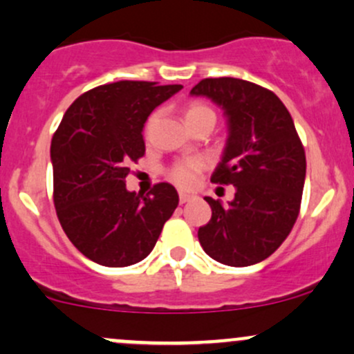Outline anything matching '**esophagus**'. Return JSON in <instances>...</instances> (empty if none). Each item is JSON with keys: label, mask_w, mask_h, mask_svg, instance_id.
Wrapping results in <instances>:
<instances>
[{"label": "esophagus", "mask_w": 354, "mask_h": 354, "mask_svg": "<svg viewBox=\"0 0 354 354\" xmlns=\"http://www.w3.org/2000/svg\"><path fill=\"white\" fill-rule=\"evenodd\" d=\"M193 198V195H189V193H183L181 192L180 193V203L183 205V203H186V201H189Z\"/></svg>", "instance_id": "obj_1"}]
</instances>
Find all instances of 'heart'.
Masks as SVG:
<instances>
[{"label":"heart","mask_w":354,"mask_h":354,"mask_svg":"<svg viewBox=\"0 0 354 354\" xmlns=\"http://www.w3.org/2000/svg\"><path fill=\"white\" fill-rule=\"evenodd\" d=\"M203 118H215V112L212 111L208 106L205 104L195 102L189 104L185 111V119L186 124L193 122V120L203 119ZM201 168V162L196 161V159H186V161L178 162L173 169L169 171V178L171 181H174L178 186L181 188H189V186L195 185L196 181V174Z\"/></svg>","instance_id":"heart-1"}]
</instances>
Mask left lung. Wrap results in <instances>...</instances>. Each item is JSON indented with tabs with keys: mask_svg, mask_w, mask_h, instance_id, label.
I'll list each match as a JSON object with an SVG mask.
<instances>
[{
	"mask_svg": "<svg viewBox=\"0 0 354 354\" xmlns=\"http://www.w3.org/2000/svg\"><path fill=\"white\" fill-rule=\"evenodd\" d=\"M208 97L227 119V142L213 183L234 185L227 205L205 196L212 218L198 240L216 262L247 267L274 254L292 230L306 180L296 126L274 92L234 77L203 79L189 92Z\"/></svg>",
	"mask_w": 354,
	"mask_h": 354,
	"instance_id": "obj_1",
	"label": "left lung"
}]
</instances>
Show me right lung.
<instances>
[{
	"instance_id": "obj_1",
	"label": "right lung",
	"mask_w": 354,
	"mask_h": 354,
	"mask_svg": "<svg viewBox=\"0 0 354 354\" xmlns=\"http://www.w3.org/2000/svg\"><path fill=\"white\" fill-rule=\"evenodd\" d=\"M181 88L133 80L100 85L67 109L53 134L57 216L70 242L92 262H141L176 209L173 185L159 183L142 196L126 188V176L127 165L145 156L142 127L149 114Z\"/></svg>"
}]
</instances>
